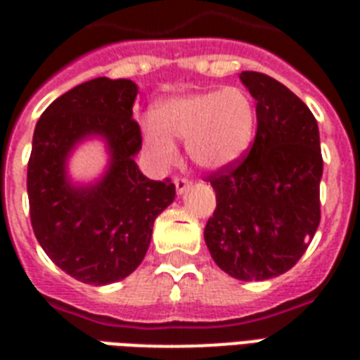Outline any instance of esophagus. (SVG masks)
Here are the masks:
<instances>
[{
  "label": "esophagus",
  "instance_id": "34e87169",
  "mask_svg": "<svg viewBox=\"0 0 360 360\" xmlns=\"http://www.w3.org/2000/svg\"><path fill=\"white\" fill-rule=\"evenodd\" d=\"M174 183H175V188H177V194H185L186 188L191 186V181L186 179V177H183V175H179V177H175Z\"/></svg>",
  "mask_w": 360,
  "mask_h": 360
}]
</instances>
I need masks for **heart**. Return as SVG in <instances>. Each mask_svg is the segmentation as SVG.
I'll list each match as a JSON object with an SVG mask.
<instances>
[{
	"label": "heart",
	"instance_id": "obj_1",
	"mask_svg": "<svg viewBox=\"0 0 360 360\" xmlns=\"http://www.w3.org/2000/svg\"><path fill=\"white\" fill-rule=\"evenodd\" d=\"M256 132V106L239 87H220L169 98L155 110L147 123L146 146L160 162L177 155L169 136L186 140L192 162L207 169L224 168L239 160Z\"/></svg>",
	"mask_w": 360,
	"mask_h": 360
}]
</instances>
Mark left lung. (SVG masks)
Instances as JSON below:
<instances>
[{
  "instance_id": "1",
  "label": "left lung",
  "mask_w": 360,
  "mask_h": 360,
  "mask_svg": "<svg viewBox=\"0 0 360 360\" xmlns=\"http://www.w3.org/2000/svg\"><path fill=\"white\" fill-rule=\"evenodd\" d=\"M256 98L250 151L205 181L217 209L203 237L211 257L233 278L267 280L290 271L318 230L323 158L308 106L271 76L243 70Z\"/></svg>"
}]
</instances>
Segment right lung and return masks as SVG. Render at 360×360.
I'll return each instance as SVG.
<instances>
[{"label": "right lung", "mask_w": 360, "mask_h": 360, "mask_svg": "<svg viewBox=\"0 0 360 360\" xmlns=\"http://www.w3.org/2000/svg\"><path fill=\"white\" fill-rule=\"evenodd\" d=\"M136 95L132 80L101 76L56 98L37 121L27 162L31 226L48 257L84 284L129 276L149 248L153 222L175 198L174 183L147 179L134 162L141 149ZM91 134L107 138L112 164L101 184L75 189L64 160Z\"/></svg>", "instance_id": "1"}]
</instances>
